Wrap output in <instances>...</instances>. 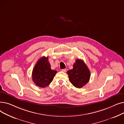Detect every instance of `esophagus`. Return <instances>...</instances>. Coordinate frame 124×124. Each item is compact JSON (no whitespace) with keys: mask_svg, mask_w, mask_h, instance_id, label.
Listing matches in <instances>:
<instances>
[{"mask_svg":"<svg viewBox=\"0 0 124 124\" xmlns=\"http://www.w3.org/2000/svg\"><path fill=\"white\" fill-rule=\"evenodd\" d=\"M62 72H66V69H63L61 70Z\"/></svg>","mask_w":124,"mask_h":124,"instance_id":"obj_1","label":"esophagus"}]
</instances>
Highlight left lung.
Listing matches in <instances>:
<instances>
[{
	"label": "left lung",
	"instance_id": "1",
	"mask_svg": "<svg viewBox=\"0 0 124 124\" xmlns=\"http://www.w3.org/2000/svg\"><path fill=\"white\" fill-rule=\"evenodd\" d=\"M70 82L77 88H81L89 81L90 72L86 65L81 59H77L73 68L67 71Z\"/></svg>",
	"mask_w": 124,
	"mask_h": 124
}]
</instances>
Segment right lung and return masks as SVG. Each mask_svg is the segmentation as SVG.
<instances>
[{
    "mask_svg": "<svg viewBox=\"0 0 124 124\" xmlns=\"http://www.w3.org/2000/svg\"><path fill=\"white\" fill-rule=\"evenodd\" d=\"M57 72L51 69L48 57L44 56L39 59L32 70V79L37 86L45 87L53 81Z\"/></svg>",
    "mask_w": 124,
    "mask_h": 124,
    "instance_id": "1",
    "label": "right lung"
}]
</instances>
